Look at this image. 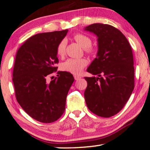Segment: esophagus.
<instances>
[{"label":"esophagus","mask_w":150,"mask_h":150,"mask_svg":"<svg viewBox=\"0 0 150 150\" xmlns=\"http://www.w3.org/2000/svg\"><path fill=\"white\" fill-rule=\"evenodd\" d=\"M74 78H75V80H79V79H80L81 78V76H80V75H74Z\"/></svg>","instance_id":"1"}]
</instances>
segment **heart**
Returning a JSON list of instances; mask_svg holds the SVG:
<instances>
[{
	"label": "heart",
	"mask_w": 150,
	"mask_h": 150,
	"mask_svg": "<svg viewBox=\"0 0 150 150\" xmlns=\"http://www.w3.org/2000/svg\"><path fill=\"white\" fill-rule=\"evenodd\" d=\"M73 39L84 49L86 54L92 55L94 54V50L91 47L92 41L88 36L82 33H76L73 35ZM67 41L63 39L60 41L56 47L57 55L60 57H63L66 51ZM88 64V60L85 58H69L63 62L61 68L63 71L71 73L72 74L77 75L83 71L85 67Z\"/></svg>",
	"instance_id": "1"
}]
</instances>
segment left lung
Wrapping results in <instances>:
<instances>
[{"instance_id":"8db88e82","label":"left lung","mask_w":150,"mask_h":150,"mask_svg":"<svg viewBox=\"0 0 150 150\" xmlns=\"http://www.w3.org/2000/svg\"><path fill=\"white\" fill-rule=\"evenodd\" d=\"M85 30L98 37V46L97 57L87 69L97 77H85L86 105L98 116L111 117L122 110L134 88L131 46L125 36L111 25L96 23Z\"/></svg>"}]
</instances>
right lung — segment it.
I'll return each instance as SVG.
<instances>
[{
    "instance_id": "obj_1",
    "label": "right lung",
    "mask_w": 150,
    "mask_h": 150,
    "mask_svg": "<svg viewBox=\"0 0 150 150\" xmlns=\"http://www.w3.org/2000/svg\"><path fill=\"white\" fill-rule=\"evenodd\" d=\"M68 30L37 34L19 48L15 59L13 82L19 104L31 117L51 123L64 112L69 90L74 81L73 75L58 71L56 47Z\"/></svg>"
}]
</instances>
